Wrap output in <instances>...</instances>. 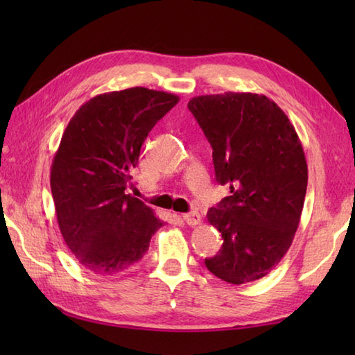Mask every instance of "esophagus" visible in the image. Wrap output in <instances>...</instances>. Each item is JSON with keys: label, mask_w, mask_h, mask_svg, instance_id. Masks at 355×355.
<instances>
[{"label": "esophagus", "mask_w": 355, "mask_h": 355, "mask_svg": "<svg viewBox=\"0 0 355 355\" xmlns=\"http://www.w3.org/2000/svg\"><path fill=\"white\" fill-rule=\"evenodd\" d=\"M182 218H183V221H184L187 225H192V227H193V225H197V224L201 223V216H200L198 212L183 214Z\"/></svg>", "instance_id": "obj_1"}]
</instances>
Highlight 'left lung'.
Here are the masks:
<instances>
[{"label":"left lung","instance_id":"left-lung-1","mask_svg":"<svg viewBox=\"0 0 355 355\" xmlns=\"http://www.w3.org/2000/svg\"><path fill=\"white\" fill-rule=\"evenodd\" d=\"M212 146L215 178L230 195L207 212L221 250L205 261L223 281H258L288 252L299 227L308 168L294 126L263 94L197 96L187 103Z\"/></svg>","mask_w":355,"mask_h":355}]
</instances>
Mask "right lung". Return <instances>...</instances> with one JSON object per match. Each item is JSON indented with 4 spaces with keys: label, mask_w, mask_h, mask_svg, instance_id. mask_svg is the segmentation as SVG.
I'll return each mask as SVG.
<instances>
[{
    "label": "right lung",
    "mask_w": 355,
    "mask_h": 355,
    "mask_svg": "<svg viewBox=\"0 0 355 355\" xmlns=\"http://www.w3.org/2000/svg\"><path fill=\"white\" fill-rule=\"evenodd\" d=\"M178 101L143 87L103 93L82 105L65 128L51 163V195L65 244L94 275L134 266L163 225L126 187L143 141Z\"/></svg>",
    "instance_id": "right-lung-1"
}]
</instances>
